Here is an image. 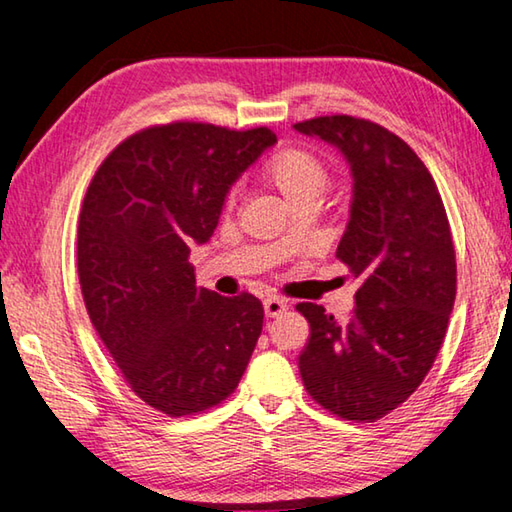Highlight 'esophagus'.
<instances>
[{
  "label": "esophagus",
  "instance_id": "obj_1",
  "mask_svg": "<svg viewBox=\"0 0 512 512\" xmlns=\"http://www.w3.org/2000/svg\"><path fill=\"white\" fill-rule=\"evenodd\" d=\"M287 309H289L287 300H282V298H275V296H271V298H266V300H264V314H266L268 318L282 316L284 311H287Z\"/></svg>",
  "mask_w": 512,
  "mask_h": 512
}]
</instances>
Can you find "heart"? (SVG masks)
<instances>
[{
    "instance_id": "heart-1",
    "label": "heart",
    "mask_w": 512,
    "mask_h": 512,
    "mask_svg": "<svg viewBox=\"0 0 512 512\" xmlns=\"http://www.w3.org/2000/svg\"><path fill=\"white\" fill-rule=\"evenodd\" d=\"M268 176L273 183L287 194L293 203L302 201V198L318 196L320 189L327 183L325 164L320 162L314 153L302 149H287L277 153L268 164ZM239 194V183L228 189L225 201L235 203Z\"/></svg>"
}]
</instances>
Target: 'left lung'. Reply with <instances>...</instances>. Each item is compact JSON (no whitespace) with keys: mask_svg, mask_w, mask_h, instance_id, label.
<instances>
[{"mask_svg":"<svg viewBox=\"0 0 512 512\" xmlns=\"http://www.w3.org/2000/svg\"><path fill=\"white\" fill-rule=\"evenodd\" d=\"M293 126L350 162V221L336 257L361 280L348 323L314 302L296 305L311 329L302 384L329 413L375 422L409 400L445 341L456 298L452 230L429 169L402 137L350 115Z\"/></svg>","mask_w":512,"mask_h":512,"instance_id":"1","label":"left lung"}]
</instances>
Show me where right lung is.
I'll list each match as a JSON object with an SVG mask.
<instances>
[{"label": "right lung", "mask_w": 512, "mask_h": 512, "mask_svg": "<svg viewBox=\"0 0 512 512\" xmlns=\"http://www.w3.org/2000/svg\"><path fill=\"white\" fill-rule=\"evenodd\" d=\"M275 142L266 126L142 128L108 153L83 198L85 309L126 384L169 418L235 393L262 334V302L196 287L189 248L212 237L230 185Z\"/></svg>", "instance_id": "1"}]
</instances>
